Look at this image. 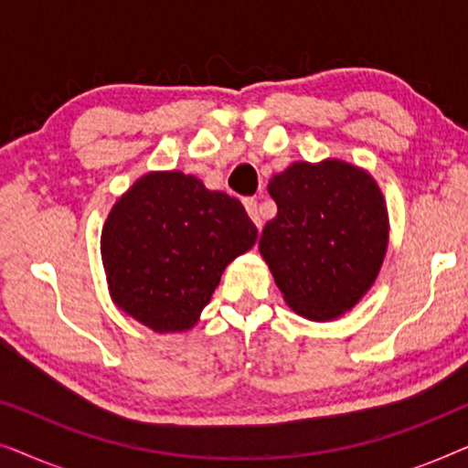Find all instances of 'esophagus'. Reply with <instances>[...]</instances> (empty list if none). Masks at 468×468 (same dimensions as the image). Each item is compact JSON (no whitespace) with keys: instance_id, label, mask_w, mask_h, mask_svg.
I'll use <instances>...</instances> for the list:
<instances>
[{"instance_id":"esophagus-1","label":"esophagus","mask_w":468,"mask_h":468,"mask_svg":"<svg viewBox=\"0 0 468 468\" xmlns=\"http://www.w3.org/2000/svg\"><path fill=\"white\" fill-rule=\"evenodd\" d=\"M245 208H247V213H249V217H251L253 219V223L258 228H261V215H260V208H258V202L253 200V197H245Z\"/></svg>"}]
</instances>
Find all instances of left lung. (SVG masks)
I'll use <instances>...</instances> for the list:
<instances>
[{
  "mask_svg": "<svg viewBox=\"0 0 468 468\" xmlns=\"http://www.w3.org/2000/svg\"><path fill=\"white\" fill-rule=\"evenodd\" d=\"M277 217L260 253L285 303L313 322L354 309L386 258L389 223L379 185L341 159L296 162L268 183Z\"/></svg>",
  "mask_w": 468,
  "mask_h": 468,
  "instance_id": "8db88e82",
  "label": "left lung"
}]
</instances>
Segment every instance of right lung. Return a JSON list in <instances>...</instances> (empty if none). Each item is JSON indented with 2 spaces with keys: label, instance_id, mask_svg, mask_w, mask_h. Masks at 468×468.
I'll list each match as a JSON object with an SVG mask.
<instances>
[{
  "label": "right lung",
  "instance_id": "obj_1",
  "mask_svg": "<svg viewBox=\"0 0 468 468\" xmlns=\"http://www.w3.org/2000/svg\"><path fill=\"white\" fill-rule=\"evenodd\" d=\"M258 240L245 207L183 172H149L101 229L108 290L121 311L159 332L194 328L229 261Z\"/></svg>",
  "mask_w": 468,
  "mask_h": 468
}]
</instances>
